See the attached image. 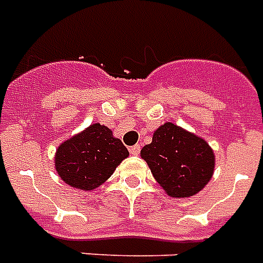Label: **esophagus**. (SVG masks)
<instances>
[{
    "instance_id": "obj_1",
    "label": "esophagus",
    "mask_w": 263,
    "mask_h": 263,
    "mask_svg": "<svg viewBox=\"0 0 263 263\" xmlns=\"http://www.w3.org/2000/svg\"><path fill=\"white\" fill-rule=\"evenodd\" d=\"M140 149H141L140 144H136L133 147H130V154H132V155H139Z\"/></svg>"
}]
</instances>
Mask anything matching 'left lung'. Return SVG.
<instances>
[{
	"mask_svg": "<svg viewBox=\"0 0 263 263\" xmlns=\"http://www.w3.org/2000/svg\"><path fill=\"white\" fill-rule=\"evenodd\" d=\"M141 158L155 180L173 198H189L208 184L215 169L214 149L204 139L166 122L144 145Z\"/></svg>",
	"mask_w": 263,
	"mask_h": 263,
	"instance_id": "left-lung-1",
	"label": "left lung"
}]
</instances>
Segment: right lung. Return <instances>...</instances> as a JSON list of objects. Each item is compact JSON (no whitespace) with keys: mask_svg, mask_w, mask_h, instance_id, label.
Here are the masks:
<instances>
[{"mask_svg":"<svg viewBox=\"0 0 263 263\" xmlns=\"http://www.w3.org/2000/svg\"><path fill=\"white\" fill-rule=\"evenodd\" d=\"M129 151L112 130L100 123L61 144L55 153V169L70 187L90 191L105 183Z\"/></svg>","mask_w":263,"mask_h":263,"instance_id":"obj_1","label":"right lung"}]
</instances>
